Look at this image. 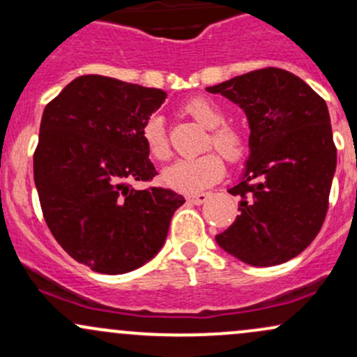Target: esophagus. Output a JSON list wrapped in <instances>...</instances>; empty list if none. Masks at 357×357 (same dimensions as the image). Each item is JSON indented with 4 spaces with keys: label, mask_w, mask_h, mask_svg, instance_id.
<instances>
[{
    "label": "esophagus",
    "mask_w": 357,
    "mask_h": 357,
    "mask_svg": "<svg viewBox=\"0 0 357 357\" xmlns=\"http://www.w3.org/2000/svg\"><path fill=\"white\" fill-rule=\"evenodd\" d=\"M208 196H210L208 192H198V195L188 196V202L192 204H203L208 199Z\"/></svg>",
    "instance_id": "34e87169"
}]
</instances>
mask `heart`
Listing matches in <instances>:
<instances>
[{
	"label": "heart",
	"instance_id": "obj_1",
	"mask_svg": "<svg viewBox=\"0 0 357 357\" xmlns=\"http://www.w3.org/2000/svg\"><path fill=\"white\" fill-rule=\"evenodd\" d=\"M188 112L198 124L210 129L206 147H215L227 161L238 162L248 153V139L238 127L225 124V112L216 102L206 97H195L184 104ZM141 137L147 153L155 161H166L171 155L169 137L165 119L159 114L147 117L142 124ZM225 174V162L216 153H204L198 158L179 159L162 171V184L178 192H199L218 183Z\"/></svg>",
	"mask_w": 357,
	"mask_h": 357
}]
</instances>
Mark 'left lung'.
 <instances>
[{
    "mask_svg": "<svg viewBox=\"0 0 357 357\" xmlns=\"http://www.w3.org/2000/svg\"><path fill=\"white\" fill-rule=\"evenodd\" d=\"M243 110L250 155L240 183V215L216 243L245 264H284L312 243L329 206L337 165L326 100L304 80L268 67L206 87Z\"/></svg>",
    "mask_w": 357,
    "mask_h": 357,
    "instance_id": "obj_1",
    "label": "left lung"
}]
</instances>
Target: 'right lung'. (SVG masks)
Returning <instances> with one entry per match:
<instances>
[{
	"instance_id": "add662e5",
	"label": "right lung",
	"mask_w": 357,
	"mask_h": 357,
	"mask_svg": "<svg viewBox=\"0 0 357 357\" xmlns=\"http://www.w3.org/2000/svg\"><path fill=\"white\" fill-rule=\"evenodd\" d=\"M166 97L161 89L82 75L43 110L33 176L45 221L73 260L99 273L149 261L184 203L171 190L129 186L158 174L141 129Z\"/></svg>"
}]
</instances>
